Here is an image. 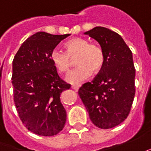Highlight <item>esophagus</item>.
Returning a JSON list of instances; mask_svg holds the SVG:
<instances>
[{"mask_svg":"<svg viewBox=\"0 0 151 151\" xmlns=\"http://www.w3.org/2000/svg\"><path fill=\"white\" fill-rule=\"evenodd\" d=\"M72 88L73 89V90H75V91H78V88H79V87L78 86H75V85H73L72 86Z\"/></svg>","mask_w":151,"mask_h":151,"instance_id":"1","label":"esophagus"}]
</instances>
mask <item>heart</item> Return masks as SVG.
Segmentation results:
<instances>
[{
	"label": "heart",
	"mask_w": 151,
	"mask_h": 151,
	"mask_svg": "<svg viewBox=\"0 0 151 151\" xmlns=\"http://www.w3.org/2000/svg\"><path fill=\"white\" fill-rule=\"evenodd\" d=\"M66 52L54 48L50 53V60L57 70L67 73L76 55L78 65L68 74L66 80L72 84H79L88 79L93 72H98L105 63V54L101 46L92 44L82 38H73L65 43Z\"/></svg>",
	"instance_id": "1"
}]
</instances>
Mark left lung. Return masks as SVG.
Masks as SVG:
<instances>
[{"label":"left lung","mask_w":151,"mask_h":151,"mask_svg":"<svg viewBox=\"0 0 151 151\" xmlns=\"http://www.w3.org/2000/svg\"><path fill=\"white\" fill-rule=\"evenodd\" d=\"M99 43L105 63L92 82L83 84L78 95L96 127L110 129L124 122L135 97L132 53L117 33L97 26L84 33Z\"/></svg>","instance_id":"8db88e82"}]
</instances>
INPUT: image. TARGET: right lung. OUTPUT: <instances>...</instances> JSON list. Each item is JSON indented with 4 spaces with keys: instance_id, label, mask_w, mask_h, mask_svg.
I'll return each mask as SVG.
<instances>
[{
    "instance_id": "obj_1",
    "label": "right lung",
    "mask_w": 151,
    "mask_h": 151,
    "mask_svg": "<svg viewBox=\"0 0 151 151\" xmlns=\"http://www.w3.org/2000/svg\"><path fill=\"white\" fill-rule=\"evenodd\" d=\"M69 35L36 33L21 45L13 59L11 79L16 110L24 127L39 136H55L66 122L60 95L71 85L59 78L50 53Z\"/></svg>"
}]
</instances>
